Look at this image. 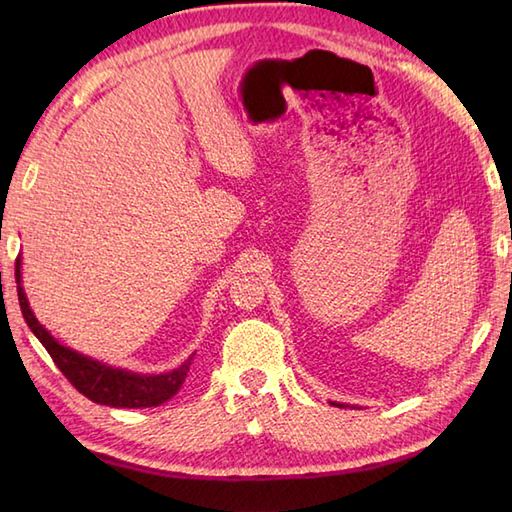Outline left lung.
<instances>
[{
    "instance_id": "1",
    "label": "left lung",
    "mask_w": 512,
    "mask_h": 512,
    "mask_svg": "<svg viewBox=\"0 0 512 512\" xmlns=\"http://www.w3.org/2000/svg\"><path fill=\"white\" fill-rule=\"evenodd\" d=\"M332 405H336V407H343V405H339V402H332Z\"/></svg>"
}]
</instances>
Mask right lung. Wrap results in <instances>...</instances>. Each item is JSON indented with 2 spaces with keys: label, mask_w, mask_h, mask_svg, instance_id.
Segmentation results:
<instances>
[{
  "label": "right lung",
  "mask_w": 512,
  "mask_h": 512,
  "mask_svg": "<svg viewBox=\"0 0 512 512\" xmlns=\"http://www.w3.org/2000/svg\"><path fill=\"white\" fill-rule=\"evenodd\" d=\"M15 277H17V295L21 314L28 323L32 334L37 336L41 345L46 347L52 356L54 365H57L63 376L81 391L85 398L99 405L107 407H125V409H145V407H158L178 394L184 378L191 367L193 356H189L180 367L171 369L165 374H136L127 372V369L110 367L99 361H92L90 356H83L79 352L70 350V347L61 345L54 336L43 328L32 314L26 292L21 288V259L15 262Z\"/></svg>",
  "instance_id": "obj_1"
}]
</instances>
